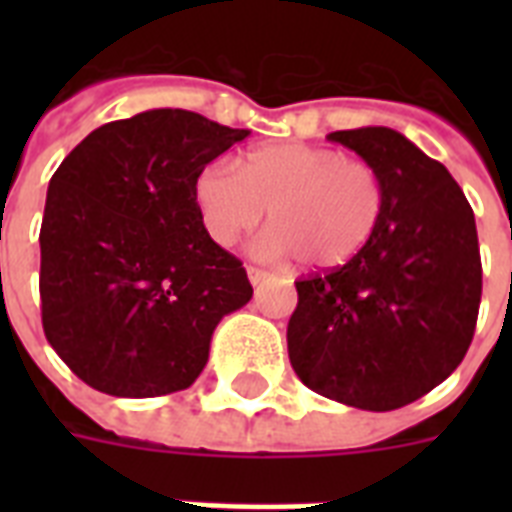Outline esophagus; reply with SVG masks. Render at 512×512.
Instances as JSON below:
<instances>
[{
    "label": "esophagus",
    "instance_id": "1",
    "mask_svg": "<svg viewBox=\"0 0 512 512\" xmlns=\"http://www.w3.org/2000/svg\"><path fill=\"white\" fill-rule=\"evenodd\" d=\"M247 276H249V281H252V284H263L265 279H268V271H263V268H257V265H247Z\"/></svg>",
    "mask_w": 512,
    "mask_h": 512
}]
</instances>
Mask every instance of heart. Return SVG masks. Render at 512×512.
<instances>
[{"mask_svg": "<svg viewBox=\"0 0 512 512\" xmlns=\"http://www.w3.org/2000/svg\"><path fill=\"white\" fill-rule=\"evenodd\" d=\"M196 204L220 247L255 231L268 209L265 257L297 255L308 268H337L372 241L388 188L372 162L337 148L265 143L241 156L236 172L225 164L201 172Z\"/></svg>", "mask_w": 512, "mask_h": 512, "instance_id": "obj_1", "label": "heart"}]
</instances>
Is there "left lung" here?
<instances>
[{
  "instance_id": "left-lung-1",
  "label": "left lung",
  "mask_w": 512,
  "mask_h": 512,
  "mask_svg": "<svg viewBox=\"0 0 512 512\" xmlns=\"http://www.w3.org/2000/svg\"><path fill=\"white\" fill-rule=\"evenodd\" d=\"M385 177L372 241L345 265L295 281L292 369L319 396L390 412L460 366L481 305L476 217L444 164L388 127L327 135Z\"/></svg>"
}]
</instances>
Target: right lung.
Masks as SVG:
<instances>
[{
  "label": "right lung",
  "instance_id": "obj_1",
  "mask_svg": "<svg viewBox=\"0 0 512 512\" xmlns=\"http://www.w3.org/2000/svg\"><path fill=\"white\" fill-rule=\"evenodd\" d=\"M183 108H154L90 132L47 188L42 327L71 372L119 398L185 390L223 316L249 303L239 257L204 228L196 180L241 143Z\"/></svg>",
  "mask_w": 512,
  "mask_h": 512
}]
</instances>
